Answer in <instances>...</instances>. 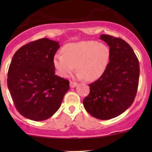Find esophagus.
<instances>
[{
	"instance_id": "obj_1",
	"label": "esophagus",
	"mask_w": 152,
	"mask_h": 152,
	"mask_svg": "<svg viewBox=\"0 0 152 152\" xmlns=\"http://www.w3.org/2000/svg\"><path fill=\"white\" fill-rule=\"evenodd\" d=\"M77 86V83L74 81H70V87L71 88H74Z\"/></svg>"
}]
</instances>
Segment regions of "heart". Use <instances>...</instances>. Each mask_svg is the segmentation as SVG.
<instances>
[{"label":"heart","mask_w":152,"mask_h":152,"mask_svg":"<svg viewBox=\"0 0 152 152\" xmlns=\"http://www.w3.org/2000/svg\"><path fill=\"white\" fill-rule=\"evenodd\" d=\"M61 50L62 55L54 56L53 65L62 77H67L76 65L78 78L95 79L103 74L109 58V48L95 41L67 43Z\"/></svg>","instance_id":"heart-1"}]
</instances>
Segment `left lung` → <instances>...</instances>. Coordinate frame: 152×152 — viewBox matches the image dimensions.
<instances>
[{
	"label": "left lung",
	"mask_w": 152,
	"mask_h": 152,
	"mask_svg": "<svg viewBox=\"0 0 152 152\" xmlns=\"http://www.w3.org/2000/svg\"><path fill=\"white\" fill-rule=\"evenodd\" d=\"M109 46V62L101 77L90 83L89 94L83 99L85 109L102 120L119 116L133 104L139 78V63L124 40L101 35Z\"/></svg>",
	"instance_id": "8db88e82"
}]
</instances>
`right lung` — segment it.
<instances>
[{"label":"right lung","mask_w":152,"mask_h":152,"mask_svg":"<svg viewBox=\"0 0 152 152\" xmlns=\"http://www.w3.org/2000/svg\"><path fill=\"white\" fill-rule=\"evenodd\" d=\"M59 43L41 38L15 52L8 72V89L15 109L34 121L46 120L58 111L69 81L55 75L53 58Z\"/></svg>","instance_id":"right-lung-1"}]
</instances>
